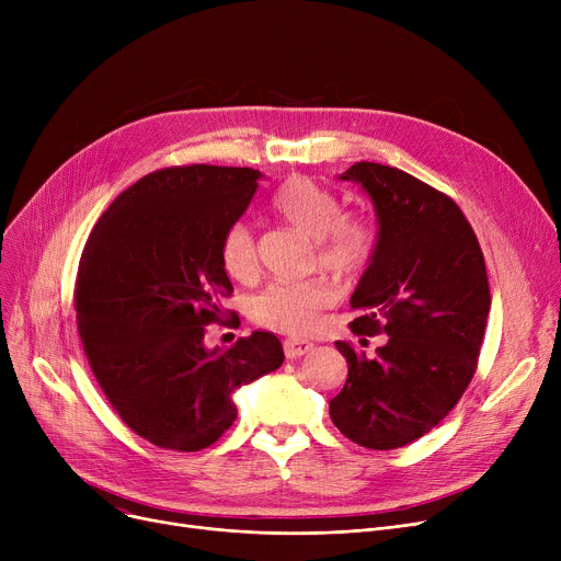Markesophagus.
I'll return each instance as SVG.
<instances>
[{"mask_svg": "<svg viewBox=\"0 0 561 561\" xmlns=\"http://www.w3.org/2000/svg\"><path fill=\"white\" fill-rule=\"evenodd\" d=\"M313 350V343L309 341H300V339H288L284 341V355L288 359H298V357H305L307 352Z\"/></svg>", "mask_w": 561, "mask_h": 561, "instance_id": "obj_1", "label": "esophagus"}]
</instances>
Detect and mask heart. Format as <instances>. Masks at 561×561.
Instances as JSON below:
<instances>
[{"label":"heart","mask_w":561,"mask_h":561,"mask_svg":"<svg viewBox=\"0 0 561 561\" xmlns=\"http://www.w3.org/2000/svg\"><path fill=\"white\" fill-rule=\"evenodd\" d=\"M275 209L318 241V256L325 268L350 277L368 265L375 250V229L362 218H343V202L330 188L309 176H296L279 188ZM222 263L236 279H245L256 271L254 233L245 222L227 231ZM332 302L334 288L328 282H284L268 286L254 298L252 318L268 330L305 336L316 330L318 313Z\"/></svg>","instance_id":"obj_1"}]
</instances>
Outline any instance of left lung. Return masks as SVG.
<instances>
[{
  "instance_id": "1",
  "label": "left lung",
  "mask_w": 561,
  "mask_h": 561,
  "mask_svg": "<svg viewBox=\"0 0 561 561\" xmlns=\"http://www.w3.org/2000/svg\"><path fill=\"white\" fill-rule=\"evenodd\" d=\"M339 180L357 184L377 218L350 328L387 341L375 357L336 343L347 379L330 416L355 444L393 450L444 421L476 373L491 307L484 256L459 206L416 176L362 161Z\"/></svg>"
}]
</instances>
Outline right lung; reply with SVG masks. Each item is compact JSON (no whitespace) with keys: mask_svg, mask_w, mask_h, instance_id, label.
Masks as SVG:
<instances>
[{"mask_svg":"<svg viewBox=\"0 0 561 561\" xmlns=\"http://www.w3.org/2000/svg\"><path fill=\"white\" fill-rule=\"evenodd\" d=\"M252 168L186 165L117 195L83 248L77 330L104 396L150 444L195 453L236 421L231 393L277 370L284 350L256 330L206 347L204 325L233 290L222 241L259 188Z\"/></svg>","mask_w":561,"mask_h":561,"instance_id":"add662e5","label":"right lung"}]
</instances>
